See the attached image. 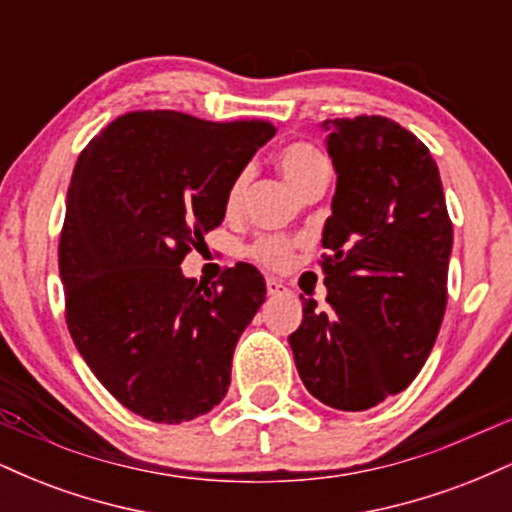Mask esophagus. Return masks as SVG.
Wrapping results in <instances>:
<instances>
[{"label":"esophagus","mask_w":512,"mask_h":512,"mask_svg":"<svg viewBox=\"0 0 512 512\" xmlns=\"http://www.w3.org/2000/svg\"><path fill=\"white\" fill-rule=\"evenodd\" d=\"M267 293L269 296H279V293H286V284L276 276H267Z\"/></svg>","instance_id":"34e87169"}]
</instances>
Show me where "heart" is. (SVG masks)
<instances>
[{
    "mask_svg": "<svg viewBox=\"0 0 512 512\" xmlns=\"http://www.w3.org/2000/svg\"><path fill=\"white\" fill-rule=\"evenodd\" d=\"M276 163H279L281 173L284 178L296 187L298 192L308 185L315 175L325 173L327 168V158L310 144H289L276 154ZM245 185H248V170H240V173L233 178L231 185H228L226 192V209L233 211L240 204V197H243ZM291 252H293V243L286 238L272 236V238H262L257 240L255 245L250 248V255L255 257L257 262L267 264V267L281 269L291 262Z\"/></svg>",
    "mask_w": 512,
    "mask_h": 512,
    "instance_id": "heart-1",
    "label": "heart"
}]
</instances>
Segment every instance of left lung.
Returning <instances> with one entry per match:
<instances>
[{
    "instance_id": "1",
    "label": "left lung",
    "mask_w": 512,
    "mask_h": 512,
    "mask_svg": "<svg viewBox=\"0 0 512 512\" xmlns=\"http://www.w3.org/2000/svg\"><path fill=\"white\" fill-rule=\"evenodd\" d=\"M337 173L322 260L330 310L303 298L289 337L305 390L366 411L424 368L448 303L452 223L424 142L380 115L325 120Z\"/></svg>"
}]
</instances>
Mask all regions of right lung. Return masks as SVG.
Segmentation results:
<instances>
[{"label":"right lung","instance_id":"1","mask_svg":"<svg viewBox=\"0 0 512 512\" xmlns=\"http://www.w3.org/2000/svg\"><path fill=\"white\" fill-rule=\"evenodd\" d=\"M272 137L262 120L139 110L76 161L60 238L69 334L105 390L154 424L207 414L231 385L264 276L238 262L209 286L180 262L223 221L228 185Z\"/></svg>","mask_w":512,"mask_h":512}]
</instances>
